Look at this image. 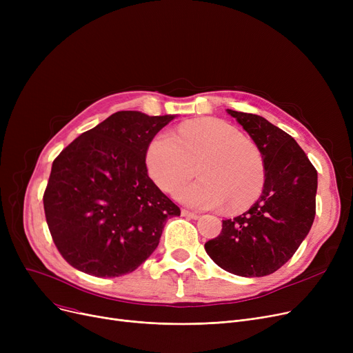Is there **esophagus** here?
Wrapping results in <instances>:
<instances>
[{
    "label": "esophagus",
    "mask_w": 353,
    "mask_h": 353,
    "mask_svg": "<svg viewBox=\"0 0 353 353\" xmlns=\"http://www.w3.org/2000/svg\"><path fill=\"white\" fill-rule=\"evenodd\" d=\"M181 216H184V217H189V219H194V220H197L199 217H200V214H197V213H193V212H189V210H181Z\"/></svg>",
    "instance_id": "obj_1"
}]
</instances>
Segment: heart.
<instances>
[{"instance_id": "1", "label": "heart", "mask_w": 353, "mask_h": 353, "mask_svg": "<svg viewBox=\"0 0 353 353\" xmlns=\"http://www.w3.org/2000/svg\"><path fill=\"white\" fill-rule=\"evenodd\" d=\"M145 167L164 193H176L197 167L201 176L179 192L177 199L194 209L245 210L261 194L265 165L257 147L239 128L220 119L183 123L174 134L161 132L148 143Z\"/></svg>"}]
</instances>
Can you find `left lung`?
Returning <instances> with one entry per match:
<instances>
[{
    "label": "left lung",
    "instance_id": "1",
    "mask_svg": "<svg viewBox=\"0 0 353 353\" xmlns=\"http://www.w3.org/2000/svg\"><path fill=\"white\" fill-rule=\"evenodd\" d=\"M262 154L265 183L254 205L223 220L205 245L212 261L229 273L268 276L282 268L307 236L316 214L318 172L292 136L266 119L226 110Z\"/></svg>",
    "mask_w": 353,
    "mask_h": 353
}]
</instances>
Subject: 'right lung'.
I'll list each match as a JSON object with an SVG mask.
<instances>
[{
	"mask_svg": "<svg viewBox=\"0 0 353 353\" xmlns=\"http://www.w3.org/2000/svg\"><path fill=\"white\" fill-rule=\"evenodd\" d=\"M176 116L117 111L52 161L44 212L67 263L97 277L136 270L180 209L148 177V143Z\"/></svg>",
	"mask_w": 353,
	"mask_h": 353,
	"instance_id": "1",
	"label": "right lung"
}]
</instances>
